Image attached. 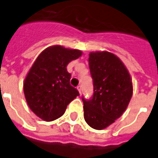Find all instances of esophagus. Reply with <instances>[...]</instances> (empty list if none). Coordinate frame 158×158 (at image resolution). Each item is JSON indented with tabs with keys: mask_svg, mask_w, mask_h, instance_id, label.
<instances>
[{
	"mask_svg": "<svg viewBox=\"0 0 158 158\" xmlns=\"http://www.w3.org/2000/svg\"><path fill=\"white\" fill-rule=\"evenodd\" d=\"M77 89H78V91H79V94H81V89H82L81 85H79V86H77Z\"/></svg>",
	"mask_w": 158,
	"mask_h": 158,
	"instance_id": "obj_1",
	"label": "esophagus"
}]
</instances>
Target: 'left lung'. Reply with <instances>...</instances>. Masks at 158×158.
<instances>
[{
  "label": "left lung",
  "instance_id": "8db88e82",
  "mask_svg": "<svg viewBox=\"0 0 158 158\" xmlns=\"http://www.w3.org/2000/svg\"><path fill=\"white\" fill-rule=\"evenodd\" d=\"M89 64L94 80V95L84 102L87 124L103 130L120 117L132 98L130 74L119 57L109 52L89 53Z\"/></svg>",
  "mask_w": 158,
  "mask_h": 158
}]
</instances>
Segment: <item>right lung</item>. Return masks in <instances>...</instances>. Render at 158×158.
<instances>
[{"label":"right lung","mask_w":158,"mask_h":158,"mask_svg":"<svg viewBox=\"0 0 158 158\" xmlns=\"http://www.w3.org/2000/svg\"><path fill=\"white\" fill-rule=\"evenodd\" d=\"M81 55V51L56 45L37 57L24 79L23 93L29 108L42 120L60 117L68 104L79 95L69 84L71 74L66 66Z\"/></svg>","instance_id":"add662e5"}]
</instances>
